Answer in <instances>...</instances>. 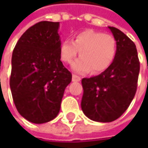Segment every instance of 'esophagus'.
<instances>
[{
    "label": "esophagus",
    "mask_w": 148,
    "mask_h": 148,
    "mask_svg": "<svg viewBox=\"0 0 148 148\" xmlns=\"http://www.w3.org/2000/svg\"><path fill=\"white\" fill-rule=\"evenodd\" d=\"M80 79H81L80 77H79V76H77L75 74H73V76H72V80L73 81H79Z\"/></svg>",
    "instance_id": "34e87169"
}]
</instances>
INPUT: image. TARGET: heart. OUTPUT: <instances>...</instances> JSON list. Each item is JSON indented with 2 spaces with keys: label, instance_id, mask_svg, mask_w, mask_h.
<instances>
[{
  "label": "heart",
  "instance_id": "obj_1",
  "mask_svg": "<svg viewBox=\"0 0 148 148\" xmlns=\"http://www.w3.org/2000/svg\"><path fill=\"white\" fill-rule=\"evenodd\" d=\"M79 51V58L72 64V69L78 74L92 71L99 74L113 62L116 54V41L107 33L87 29L74 35V40L65 39L60 45V56L65 63H71Z\"/></svg>",
  "mask_w": 148,
  "mask_h": 148
}]
</instances>
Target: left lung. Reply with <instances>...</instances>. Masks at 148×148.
Instances as JSON below:
<instances>
[{"mask_svg":"<svg viewBox=\"0 0 148 148\" xmlns=\"http://www.w3.org/2000/svg\"><path fill=\"white\" fill-rule=\"evenodd\" d=\"M109 29L116 41L113 62L103 73L81 80V109L88 118L100 123L115 121L125 112L135 95L140 72L133 41L119 29Z\"/></svg>","mask_w":148,"mask_h":148,"instance_id":"left-lung-1","label":"left lung"}]
</instances>
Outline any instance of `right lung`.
<instances>
[{"label":"right lung","instance_id":"1","mask_svg":"<svg viewBox=\"0 0 148 148\" xmlns=\"http://www.w3.org/2000/svg\"><path fill=\"white\" fill-rule=\"evenodd\" d=\"M59 22L41 21L20 37L12 56L10 88L18 113L33 123L58 115L72 74L60 56Z\"/></svg>","mask_w":148,"mask_h":148}]
</instances>
